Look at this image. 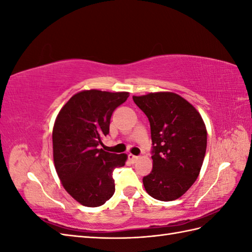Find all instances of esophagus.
Masks as SVG:
<instances>
[{
	"instance_id": "obj_1",
	"label": "esophagus",
	"mask_w": 252,
	"mask_h": 252,
	"mask_svg": "<svg viewBox=\"0 0 252 252\" xmlns=\"http://www.w3.org/2000/svg\"><path fill=\"white\" fill-rule=\"evenodd\" d=\"M129 159L131 160V161H133V162H135L136 160L138 159V157L137 156H135V155H132V154H129Z\"/></svg>"
}]
</instances>
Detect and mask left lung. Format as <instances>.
Wrapping results in <instances>:
<instances>
[{"label":"left lung","instance_id":"1","mask_svg":"<svg viewBox=\"0 0 252 252\" xmlns=\"http://www.w3.org/2000/svg\"><path fill=\"white\" fill-rule=\"evenodd\" d=\"M133 100L151 123L153 170L143 178L144 187L155 199H178L199 175L207 148L205 122L194 106L172 92Z\"/></svg>","mask_w":252,"mask_h":252}]
</instances>
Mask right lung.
Segmentation results:
<instances>
[{
  "label": "right lung",
  "instance_id": "add662e5",
  "mask_svg": "<svg viewBox=\"0 0 252 252\" xmlns=\"http://www.w3.org/2000/svg\"><path fill=\"white\" fill-rule=\"evenodd\" d=\"M127 92L81 91L63 105L53 127V158L63 189L85 207H99L115 192L112 171L126 164V154L99 148L110 118Z\"/></svg>",
  "mask_w": 252,
  "mask_h": 252
}]
</instances>
